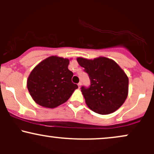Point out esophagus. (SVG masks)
<instances>
[{
    "mask_svg": "<svg viewBox=\"0 0 154 154\" xmlns=\"http://www.w3.org/2000/svg\"><path fill=\"white\" fill-rule=\"evenodd\" d=\"M81 85H82V83H81V82H79V83H78V85H78V87H79V88L81 87Z\"/></svg>",
    "mask_w": 154,
    "mask_h": 154,
    "instance_id": "1",
    "label": "esophagus"
}]
</instances>
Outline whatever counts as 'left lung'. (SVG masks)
I'll list each match as a JSON object with an SVG mask.
<instances>
[{
    "instance_id": "8db88e82",
    "label": "left lung",
    "mask_w": 154,
    "mask_h": 154,
    "mask_svg": "<svg viewBox=\"0 0 154 154\" xmlns=\"http://www.w3.org/2000/svg\"><path fill=\"white\" fill-rule=\"evenodd\" d=\"M77 62L89 76L91 85L81 88L88 106L99 114H109L120 108L128 95L129 79L114 60L79 57Z\"/></svg>"
}]
</instances>
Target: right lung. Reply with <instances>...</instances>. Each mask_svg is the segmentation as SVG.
Wrapping results in <instances>:
<instances>
[{
	"mask_svg": "<svg viewBox=\"0 0 154 154\" xmlns=\"http://www.w3.org/2000/svg\"><path fill=\"white\" fill-rule=\"evenodd\" d=\"M69 60L52 56L39 63L31 72L26 82L29 94L38 105L56 108L68 100L77 85L72 82Z\"/></svg>",
	"mask_w": 154,
	"mask_h": 154,
	"instance_id": "add662e5",
	"label": "right lung"
}]
</instances>
